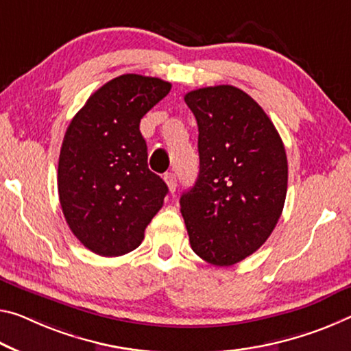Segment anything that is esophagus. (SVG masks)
Returning <instances> with one entry per match:
<instances>
[{
  "mask_svg": "<svg viewBox=\"0 0 351 351\" xmlns=\"http://www.w3.org/2000/svg\"><path fill=\"white\" fill-rule=\"evenodd\" d=\"M164 180L167 182V186H169L170 192H175L176 191V184H178V180H176V175L175 173H165L164 175Z\"/></svg>",
  "mask_w": 351,
  "mask_h": 351,
  "instance_id": "obj_1",
  "label": "esophagus"
}]
</instances>
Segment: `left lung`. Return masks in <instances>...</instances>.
I'll return each mask as SVG.
<instances>
[{
    "label": "left lung",
    "instance_id": "left-lung-1",
    "mask_svg": "<svg viewBox=\"0 0 351 351\" xmlns=\"http://www.w3.org/2000/svg\"><path fill=\"white\" fill-rule=\"evenodd\" d=\"M184 101L198 125L199 173L181 195V214L193 252L228 267L253 254L280 220L286 149L269 115L241 88H197Z\"/></svg>",
    "mask_w": 351,
    "mask_h": 351
}]
</instances>
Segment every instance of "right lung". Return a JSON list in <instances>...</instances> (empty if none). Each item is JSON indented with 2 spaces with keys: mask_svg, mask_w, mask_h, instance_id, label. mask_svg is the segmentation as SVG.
Instances as JSON below:
<instances>
[{
  "mask_svg": "<svg viewBox=\"0 0 351 351\" xmlns=\"http://www.w3.org/2000/svg\"><path fill=\"white\" fill-rule=\"evenodd\" d=\"M171 84L121 75L92 93L70 121L59 154L62 213L82 245L99 256L136 250L169 192L148 169L142 117Z\"/></svg>",
  "mask_w": 351,
  "mask_h": 351,
  "instance_id": "right-lung-1",
  "label": "right lung"
}]
</instances>
